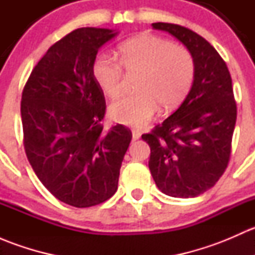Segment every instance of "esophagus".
Here are the masks:
<instances>
[{"mask_svg":"<svg viewBox=\"0 0 255 255\" xmlns=\"http://www.w3.org/2000/svg\"><path fill=\"white\" fill-rule=\"evenodd\" d=\"M132 135H133V139H139L140 138V135H142V132H140V130H138V129H133L132 130Z\"/></svg>","mask_w":255,"mask_h":255,"instance_id":"esophagus-1","label":"esophagus"}]
</instances>
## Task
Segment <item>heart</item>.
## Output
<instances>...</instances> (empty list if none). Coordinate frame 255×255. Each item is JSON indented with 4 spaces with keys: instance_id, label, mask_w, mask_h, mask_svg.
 I'll use <instances>...</instances> for the list:
<instances>
[{
    "instance_id": "heart-1",
    "label": "heart",
    "mask_w": 255,
    "mask_h": 255,
    "mask_svg": "<svg viewBox=\"0 0 255 255\" xmlns=\"http://www.w3.org/2000/svg\"><path fill=\"white\" fill-rule=\"evenodd\" d=\"M125 71L129 76L138 74L134 84L137 92L113 102L110 115L123 125L142 127L155 116L159 107L169 112L184 101L194 84L196 63L184 45L159 35L140 34L118 47V60L99 55L92 64L97 85L110 97L122 92Z\"/></svg>"
}]
</instances>
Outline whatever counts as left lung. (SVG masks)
Wrapping results in <instances>:
<instances>
[{"label": "left lung", "mask_w": 255, "mask_h": 255, "mask_svg": "<svg viewBox=\"0 0 255 255\" xmlns=\"http://www.w3.org/2000/svg\"><path fill=\"white\" fill-rule=\"evenodd\" d=\"M177 38L196 63L194 84L181 106L142 135L150 146L149 169L161 192L196 197L223 175L232 150L237 104L222 56L205 38L173 23H153Z\"/></svg>", "instance_id": "1"}]
</instances>
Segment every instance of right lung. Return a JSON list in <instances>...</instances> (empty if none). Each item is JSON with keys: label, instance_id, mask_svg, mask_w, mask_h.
<instances>
[{"label": "right lung", "instance_id": "obj_1", "mask_svg": "<svg viewBox=\"0 0 255 255\" xmlns=\"http://www.w3.org/2000/svg\"><path fill=\"white\" fill-rule=\"evenodd\" d=\"M111 29L79 28L54 43L25 82L20 101L23 145L35 175L53 196L91 207L115 195L132 132L104 129V91L92 74Z\"/></svg>", "mask_w": 255, "mask_h": 255}]
</instances>
